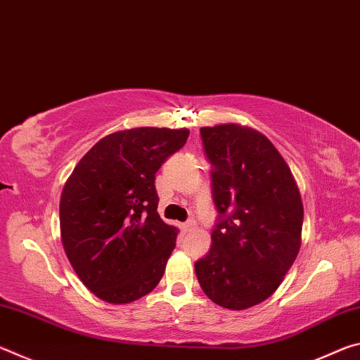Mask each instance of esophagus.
I'll return each mask as SVG.
<instances>
[{
  "label": "esophagus",
  "mask_w": 360,
  "mask_h": 360,
  "mask_svg": "<svg viewBox=\"0 0 360 360\" xmlns=\"http://www.w3.org/2000/svg\"><path fill=\"white\" fill-rule=\"evenodd\" d=\"M195 225H197V222H195L193 219H188L187 222L182 224V229H184V231H191L195 227Z\"/></svg>",
  "instance_id": "obj_1"
}]
</instances>
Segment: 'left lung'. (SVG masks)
I'll return each instance as SVG.
<instances>
[{
	"instance_id": "1",
	"label": "left lung",
	"mask_w": 360,
	"mask_h": 360,
	"mask_svg": "<svg viewBox=\"0 0 360 360\" xmlns=\"http://www.w3.org/2000/svg\"><path fill=\"white\" fill-rule=\"evenodd\" d=\"M219 212L197 279L219 307L266 300L300 249L303 205L288 163L270 139L236 124L200 129Z\"/></svg>"
}]
</instances>
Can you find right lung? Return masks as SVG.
<instances>
[{
  "instance_id": "1",
  "label": "right lung",
  "mask_w": 360,
  "mask_h": 360,
  "mask_svg": "<svg viewBox=\"0 0 360 360\" xmlns=\"http://www.w3.org/2000/svg\"><path fill=\"white\" fill-rule=\"evenodd\" d=\"M188 130H122L100 139L60 198V231L85 288L108 303H130L160 281L178 229L158 216L155 173Z\"/></svg>"
}]
</instances>
